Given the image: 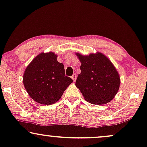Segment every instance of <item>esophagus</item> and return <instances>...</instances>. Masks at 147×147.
I'll return each instance as SVG.
<instances>
[{"instance_id": "34e87169", "label": "esophagus", "mask_w": 147, "mask_h": 147, "mask_svg": "<svg viewBox=\"0 0 147 147\" xmlns=\"http://www.w3.org/2000/svg\"><path fill=\"white\" fill-rule=\"evenodd\" d=\"M71 78H72V80H74V82H75L76 80V78H77V76H76V74H73V76H71Z\"/></svg>"}]
</instances>
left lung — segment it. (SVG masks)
Returning <instances> with one entry per match:
<instances>
[{
    "mask_svg": "<svg viewBox=\"0 0 147 147\" xmlns=\"http://www.w3.org/2000/svg\"><path fill=\"white\" fill-rule=\"evenodd\" d=\"M76 54L82 63L76 86L86 101L98 105L111 101L120 85V76L111 61L100 52L89 55Z\"/></svg>",
    "mask_w": 147,
    "mask_h": 147,
    "instance_id": "8db88e82",
    "label": "left lung"
}]
</instances>
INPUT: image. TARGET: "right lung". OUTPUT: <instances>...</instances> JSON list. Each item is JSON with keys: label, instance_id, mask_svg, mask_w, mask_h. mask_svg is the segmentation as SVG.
I'll return each mask as SVG.
<instances>
[{"label": "right lung", "instance_id": "right-lung-1", "mask_svg": "<svg viewBox=\"0 0 147 147\" xmlns=\"http://www.w3.org/2000/svg\"><path fill=\"white\" fill-rule=\"evenodd\" d=\"M53 52L41 53L26 67L23 84L30 97L37 103L57 102L73 80L65 75L64 65Z\"/></svg>", "mask_w": 147, "mask_h": 147}]
</instances>
